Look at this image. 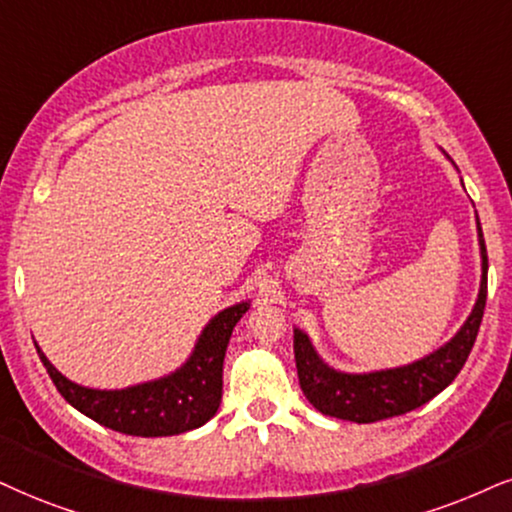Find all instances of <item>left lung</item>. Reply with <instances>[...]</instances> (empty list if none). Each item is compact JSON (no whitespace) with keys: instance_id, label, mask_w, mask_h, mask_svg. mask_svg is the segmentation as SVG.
I'll return each instance as SVG.
<instances>
[{"instance_id":"left-lung-1","label":"left lung","mask_w":512,"mask_h":512,"mask_svg":"<svg viewBox=\"0 0 512 512\" xmlns=\"http://www.w3.org/2000/svg\"><path fill=\"white\" fill-rule=\"evenodd\" d=\"M477 230L479 246H482V285H479L477 304L456 337L446 346H441L439 351L422 358V361L394 370L349 375V372L327 368L318 358V353L313 351L306 334L294 330L296 372H299L301 391L313 403V408L339 420L377 422L420 408L422 403L434 399L439 391H444L456 380V375L468 361L479 325H482L484 306H487L489 261L479 220Z\"/></svg>"}]
</instances>
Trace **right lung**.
I'll list each match as a JSON object with an SVG mask.
<instances>
[{
	"label": "right lung",
	"instance_id": "1",
	"mask_svg": "<svg viewBox=\"0 0 512 512\" xmlns=\"http://www.w3.org/2000/svg\"><path fill=\"white\" fill-rule=\"evenodd\" d=\"M249 304L220 311L201 332L189 361L163 380L137 387L99 391L80 387L61 375L47 356L40 361L52 377L59 394L99 425L132 437H170L197 430L216 415L223 399V361L230 334Z\"/></svg>",
	"mask_w": 512,
	"mask_h": 512
}]
</instances>
